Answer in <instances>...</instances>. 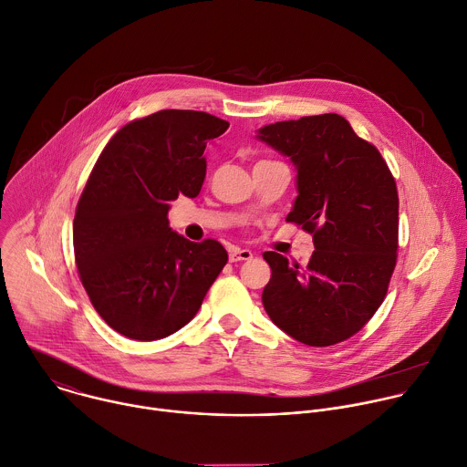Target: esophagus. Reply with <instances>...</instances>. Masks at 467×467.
Wrapping results in <instances>:
<instances>
[{
    "instance_id": "34e87169",
    "label": "esophagus",
    "mask_w": 467,
    "mask_h": 467,
    "mask_svg": "<svg viewBox=\"0 0 467 467\" xmlns=\"http://www.w3.org/2000/svg\"><path fill=\"white\" fill-rule=\"evenodd\" d=\"M254 254H252V250H248V248H237V246H234L232 250H230V255H228V259H230V263H237V261H246V259H250Z\"/></svg>"
}]
</instances>
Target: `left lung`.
Returning <instances> with one entry per match:
<instances>
[{
  "label": "left lung",
  "instance_id": "1",
  "mask_svg": "<svg viewBox=\"0 0 467 467\" xmlns=\"http://www.w3.org/2000/svg\"><path fill=\"white\" fill-rule=\"evenodd\" d=\"M257 138L296 167L287 223L315 243L306 268L263 254L272 270L265 311L298 342L333 346L360 331L387 296L398 259L396 180L381 152L338 114L266 125Z\"/></svg>",
  "mask_w": 467,
  "mask_h": 467
}]
</instances>
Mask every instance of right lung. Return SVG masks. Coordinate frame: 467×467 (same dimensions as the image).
<instances>
[{
  "instance_id": "obj_1",
  "label": "right lung",
  "mask_w": 467,
  "mask_h": 467,
  "mask_svg": "<svg viewBox=\"0 0 467 467\" xmlns=\"http://www.w3.org/2000/svg\"><path fill=\"white\" fill-rule=\"evenodd\" d=\"M230 127L195 110H160L119 129L93 165L73 221L91 306L118 333L158 340L188 324L228 261L215 239L169 228V202L197 197L204 149Z\"/></svg>"
}]
</instances>
